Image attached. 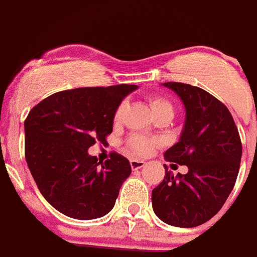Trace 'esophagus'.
<instances>
[{
	"label": "esophagus",
	"instance_id": "obj_1",
	"mask_svg": "<svg viewBox=\"0 0 257 257\" xmlns=\"http://www.w3.org/2000/svg\"><path fill=\"white\" fill-rule=\"evenodd\" d=\"M130 165H131V167H133V170H139V169H143V167H144L145 162L142 160H131Z\"/></svg>",
	"mask_w": 257,
	"mask_h": 257
}]
</instances>
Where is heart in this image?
Listing matches in <instances>:
<instances>
[{
    "instance_id": "obj_1",
    "label": "heart",
    "mask_w": 257,
    "mask_h": 257,
    "mask_svg": "<svg viewBox=\"0 0 257 257\" xmlns=\"http://www.w3.org/2000/svg\"><path fill=\"white\" fill-rule=\"evenodd\" d=\"M124 105L126 103H121L119 106L115 110L114 114V121L119 122L123 114ZM151 109L153 115L160 114V113H174V105H172L171 101L169 99H166L163 96H154L151 99ZM154 144L156 143L151 139H147L144 136H133L128 142V147L131 148V151H134L135 153L139 154H147L153 149Z\"/></svg>"
}]
</instances>
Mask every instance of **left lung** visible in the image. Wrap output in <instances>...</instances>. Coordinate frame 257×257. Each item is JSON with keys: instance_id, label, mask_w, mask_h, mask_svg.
<instances>
[{"instance_id": "obj_1", "label": "left lung", "mask_w": 257, "mask_h": 257, "mask_svg": "<svg viewBox=\"0 0 257 257\" xmlns=\"http://www.w3.org/2000/svg\"><path fill=\"white\" fill-rule=\"evenodd\" d=\"M161 85L178 95L185 109L179 142L165 152V160L185 165L188 172L174 176L165 165V179L152 190V206L166 224L194 228L215 216L233 190L240 138L228 108L207 91L187 83Z\"/></svg>"}]
</instances>
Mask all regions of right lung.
I'll return each mask as SVG.
<instances>
[{
	"label": "right lung",
	"mask_w": 257,
	"mask_h": 257,
	"mask_svg": "<svg viewBox=\"0 0 257 257\" xmlns=\"http://www.w3.org/2000/svg\"><path fill=\"white\" fill-rule=\"evenodd\" d=\"M136 88L124 83L73 88L50 95L29 112L24 122L29 171L44 198L65 216L99 219L114 207L130 162L118 153L100 162L88 148L105 143L115 110Z\"/></svg>",
	"instance_id": "add662e5"
}]
</instances>
